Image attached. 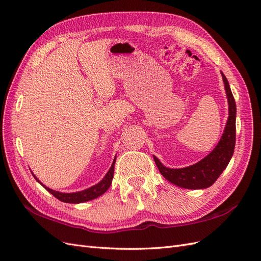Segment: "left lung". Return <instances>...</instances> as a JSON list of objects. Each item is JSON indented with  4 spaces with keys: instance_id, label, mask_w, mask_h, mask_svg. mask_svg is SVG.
I'll use <instances>...</instances> for the list:
<instances>
[{
    "instance_id": "1",
    "label": "left lung",
    "mask_w": 261,
    "mask_h": 261,
    "mask_svg": "<svg viewBox=\"0 0 261 261\" xmlns=\"http://www.w3.org/2000/svg\"><path fill=\"white\" fill-rule=\"evenodd\" d=\"M228 101V119L224 133L214 150L203 160L185 168H168L153 156L160 173L168 181L186 189H204L212 186L232 159L236 140V103L228 81L222 73Z\"/></svg>"
}]
</instances>
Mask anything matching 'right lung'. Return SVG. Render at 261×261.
Returning a JSON list of instances; mask_svg holds the SVG:
<instances>
[{
	"mask_svg": "<svg viewBox=\"0 0 261 261\" xmlns=\"http://www.w3.org/2000/svg\"><path fill=\"white\" fill-rule=\"evenodd\" d=\"M115 163H116V158L113 162V165H111L110 169L108 170V173L106 174V176L103 177L97 185H95L91 188L82 190V191H79V192L64 193V192H59V191H56V190H52V189L46 187L44 185H42L38 179H37V177L34 174H33V176L36 178V180L38 181L44 189L48 190L51 193V195H54L57 199L62 201V202H65V203H81V202H86V201L97 198V197L103 195V193H105L108 190V188L110 187V185H111V181H113V178H114Z\"/></svg>",
	"mask_w": 261,
	"mask_h": 261,
	"instance_id": "1",
	"label": "right lung"
}]
</instances>
